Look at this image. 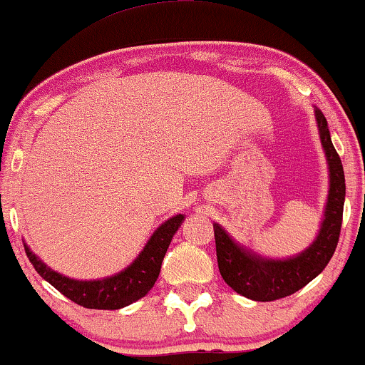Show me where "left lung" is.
I'll return each instance as SVG.
<instances>
[{"label":"left lung","instance_id":"1","mask_svg":"<svg viewBox=\"0 0 365 365\" xmlns=\"http://www.w3.org/2000/svg\"><path fill=\"white\" fill-rule=\"evenodd\" d=\"M316 120L329 165V195L316 242L297 257L273 261L250 254L237 245L220 225H212L220 273L228 287L250 300L271 302L299 292L328 266L336 250L345 202V175L341 159L331 142L328 121L319 108H316Z\"/></svg>","mask_w":365,"mask_h":365}]
</instances>
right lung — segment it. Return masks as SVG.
Returning <instances> with one entry per match:
<instances>
[{"label": "right lung", "mask_w": 365, "mask_h": 365, "mask_svg": "<svg viewBox=\"0 0 365 365\" xmlns=\"http://www.w3.org/2000/svg\"><path fill=\"white\" fill-rule=\"evenodd\" d=\"M183 217H185L183 215H177L159 226L139 257L130 264L127 269L106 279L78 282V279L66 278L46 267V264L41 262L27 245H24L25 254L37 273L43 276L46 282L51 283L58 292H61L66 299L86 309L115 311L142 299L154 287L171 238L177 233Z\"/></svg>", "instance_id": "1"}]
</instances>
